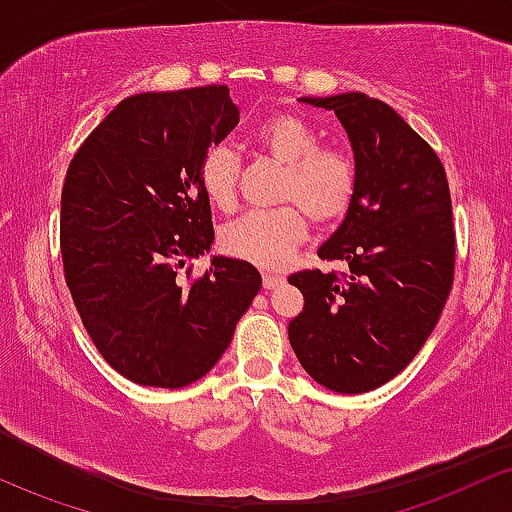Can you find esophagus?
Here are the masks:
<instances>
[{
    "label": "esophagus",
    "instance_id": "34e87169",
    "mask_svg": "<svg viewBox=\"0 0 512 512\" xmlns=\"http://www.w3.org/2000/svg\"><path fill=\"white\" fill-rule=\"evenodd\" d=\"M282 282H285V278L278 273H263V287H266V290H275V287H280Z\"/></svg>",
    "mask_w": 512,
    "mask_h": 512
}]
</instances>
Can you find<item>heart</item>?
I'll return each instance as SVG.
<instances>
[{
  "mask_svg": "<svg viewBox=\"0 0 512 512\" xmlns=\"http://www.w3.org/2000/svg\"><path fill=\"white\" fill-rule=\"evenodd\" d=\"M256 146L282 165L278 201L294 206L254 210L222 230L227 254L261 268H278L304 239L307 218L316 225L338 222L357 196V160L345 148H323L318 131L297 114H275L256 129ZM239 158L232 148L215 146L201 162L203 194L218 210L237 198Z\"/></svg>",
  "mask_w": 512,
  "mask_h": 512,
  "instance_id": "heart-1",
  "label": "heart"
}]
</instances>
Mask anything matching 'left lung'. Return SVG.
<instances>
[{
    "instance_id": "obj_1",
    "label": "left lung",
    "mask_w": 512,
    "mask_h": 512,
    "mask_svg": "<svg viewBox=\"0 0 512 512\" xmlns=\"http://www.w3.org/2000/svg\"><path fill=\"white\" fill-rule=\"evenodd\" d=\"M299 100L335 112L350 138L359 184L345 220L318 249L326 261H345L350 275H290L304 309L287 333L316 383L335 393H369L417 357L453 287L446 170L386 102L364 93Z\"/></svg>"
}]
</instances>
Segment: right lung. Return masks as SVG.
<instances>
[{
    "label": "right lung",
    "instance_id": "right-lung-1",
    "mask_svg": "<svg viewBox=\"0 0 512 512\" xmlns=\"http://www.w3.org/2000/svg\"><path fill=\"white\" fill-rule=\"evenodd\" d=\"M239 122L227 86L138 93L76 150L62 189L64 278L105 362L138 386L184 388L218 364L261 273L213 256L201 162ZM189 278V275H186Z\"/></svg>",
    "mask_w": 512,
    "mask_h": 512
}]
</instances>
